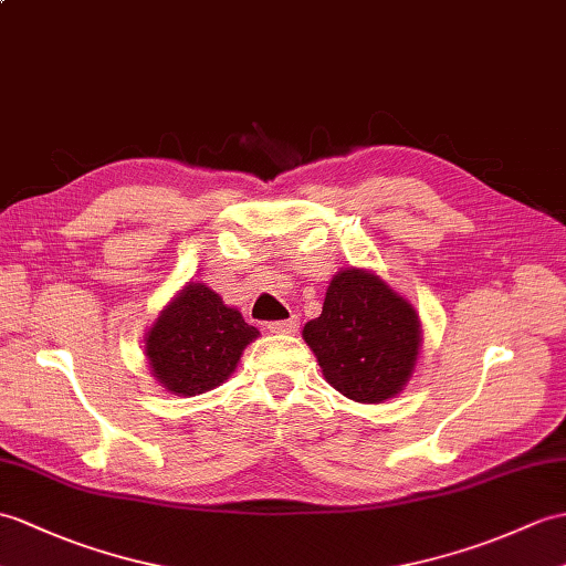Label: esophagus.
<instances>
[{
	"instance_id": "esophagus-1",
	"label": "esophagus",
	"mask_w": 566,
	"mask_h": 566,
	"mask_svg": "<svg viewBox=\"0 0 566 566\" xmlns=\"http://www.w3.org/2000/svg\"><path fill=\"white\" fill-rule=\"evenodd\" d=\"M298 325H301L298 318L296 315H292V318H286V321H270L268 331L270 333H296Z\"/></svg>"
}]
</instances>
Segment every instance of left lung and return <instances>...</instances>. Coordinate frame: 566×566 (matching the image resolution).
Here are the masks:
<instances>
[{
	"label": "left lung",
	"instance_id": "left-lung-1",
	"mask_svg": "<svg viewBox=\"0 0 566 566\" xmlns=\"http://www.w3.org/2000/svg\"><path fill=\"white\" fill-rule=\"evenodd\" d=\"M304 339L327 384L357 402H384L410 378L419 352L415 308L366 270L337 272Z\"/></svg>",
	"mask_w": 566,
	"mask_h": 566
}]
</instances>
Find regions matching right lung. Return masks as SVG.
I'll return each mask as SVG.
<instances>
[{
    "mask_svg": "<svg viewBox=\"0 0 566 566\" xmlns=\"http://www.w3.org/2000/svg\"><path fill=\"white\" fill-rule=\"evenodd\" d=\"M258 327L223 306L219 294L205 284H188L147 335L154 376L178 396H200L223 384L235 369Z\"/></svg>",
    "mask_w": 566,
    "mask_h": 566,
    "instance_id": "obj_1",
    "label": "right lung"
}]
</instances>
